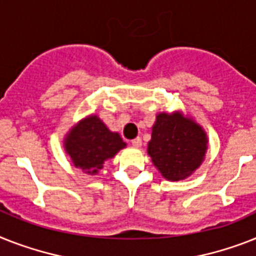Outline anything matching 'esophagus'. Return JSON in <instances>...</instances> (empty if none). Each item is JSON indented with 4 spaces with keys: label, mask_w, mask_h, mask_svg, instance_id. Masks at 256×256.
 <instances>
[{
    "label": "esophagus",
    "mask_w": 256,
    "mask_h": 256,
    "mask_svg": "<svg viewBox=\"0 0 256 256\" xmlns=\"http://www.w3.org/2000/svg\"><path fill=\"white\" fill-rule=\"evenodd\" d=\"M130 142H132V145L134 148H140L141 144H142V141H141L140 137H136V138H133V140L130 141Z\"/></svg>",
    "instance_id": "esophagus-1"
}]
</instances>
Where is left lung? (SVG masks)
Segmentation results:
<instances>
[{
	"label": "left lung",
	"instance_id": "8db88e82",
	"mask_svg": "<svg viewBox=\"0 0 256 256\" xmlns=\"http://www.w3.org/2000/svg\"><path fill=\"white\" fill-rule=\"evenodd\" d=\"M208 138L202 126L180 114H160L153 126L148 153L168 180H182L199 168Z\"/></svg>",
	"mask_w": 256,
	"mask_h": 256
}]
</instances>
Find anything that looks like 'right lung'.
Returning a JSON list of instances; mask_svg holds the SVG:
<instances>
[{
  "label": "right lung",
  "mask_w": 256,
  "mask_h": 256,
  "mask_svg": "<svg viewBox=\"0 0 256 256\" xmlns=\"http://www.w3.org/2000/svg\"><path fill=\"white\" fill-rule=\"evenodd\" d=\"M126 142L119 133H114L96 116H88L74 126L65 138V150L70 156L76 168L88 174H96L103 162L112 158Z\"/></svg>",
  "instance_id": "obj_1"
}]
</instances>
